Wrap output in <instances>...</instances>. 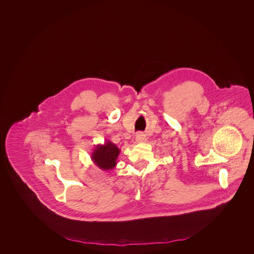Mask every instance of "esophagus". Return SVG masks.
<instances>
[{
  "instance_id": "obj_1",
  "label": "esophagus",
  "mask_w": 254,
  "mask_h": 254,
  "mask_svg": "<svg viewBox=\"0 0 254 254\" xmlns=\"http://www.w3.org/2000/svg\"><path fill=\"white\" fill-rule=\"evenodd\" d=\"M135 140H136V142H137V143H142V142H145V140H146L145 133L139 131V132L136 134V138H135Z\"/></svg>"
}]
</instances>
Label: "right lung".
<instances>
[{"label": "right lung", "mask_w": 254, "mask_h": 254, "mask_svg": "<svg viewBox=\"0 0 254 254\" xmlns=\"http://www.w3.org/2000/svg\"><path fill=\"white\" fill-rule=\"evenodd\" d=\"M120 151L115 144L106 141L104 145H95L91 153V160L99 169L110 170L116 167Z\"/></svg>", "instance_id": "obj_1"}]
</instances>
